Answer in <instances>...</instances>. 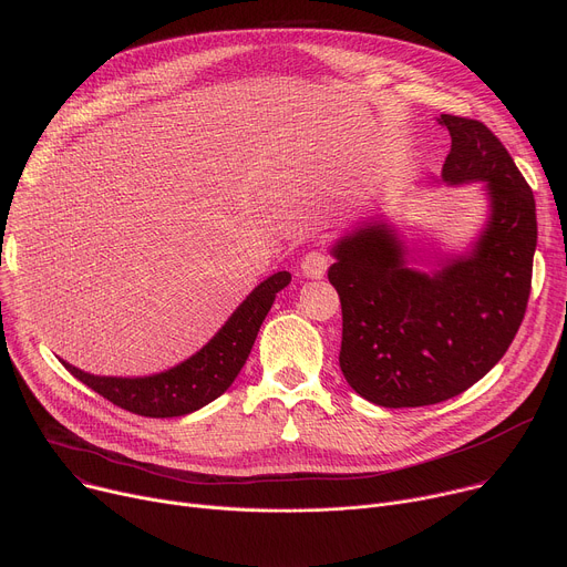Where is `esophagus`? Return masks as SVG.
I'll return each mask as SVG.
<instances>
[{
  "label": "esophagus",
  "mask_w": 567,
  "mask_h": 567,
  "mask_svg": "<svg viewBox=\"0 0 567 567\" xmlns=\"http://www.w3.org/2000/svg\"><path fill=\"white\" fill-rule=\"evenodd\" d=\"M327 268H329V254L324 249H311L301 258V272L311 279L324 277Z\"/></svg>",
  "instance_id": "34e87169"
}]
</instances>
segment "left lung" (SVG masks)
Returning <instances> with one entry per match:
<instances>
[{
	"label": "left lung",
	"instance_id": "obj_1",
	"mask_svg": "<svg viewBox=\"0 0 567 567\" xmlns=\"http://www.w3.org/2000/svg\"><path fill=\"white\" fill-rule=\"evenodd\" d=\"M452 136L450 184L486 182L491 223L474 251L439 272L406 268L404 247L370 225L333 247L329 281L340 295V370L357 393L385 409L452 400L506 354L532 292L538 238L532 186L491 128L441 115Z\"/></svg>",
	"mask_w": 567,
	"mask_h": 567
}]
</instances>
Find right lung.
<instances>
[{
  "mask_svg": "<svg viewBox=\"0 0 567 567\" xmlns=\"http://www.w3.org/2000/svg\"><path fill=\"white\" fill-rule=\"evenodd\" d=\"M288 284L290 275L277 272L256 286L208 344L167 372L143 379H120L81 372L65 361L63 365L97 395L128 413L143 417H179L193 413L220 398L234 383L251 352L260 324L272 309L277 292Z\"/></svg>",
  "mask_w": 567,
  "mask_h": 567,
  "instance_id": "1",
  "label": "right lung"
}]
</instances>
